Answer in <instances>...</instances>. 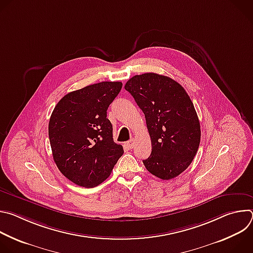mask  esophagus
<instances>
[{"instance_id": "esophagus-1", "label": "esophagus", "mask_w": 253, "mask_h": 253, "mask_svg": "<svg viewBox=\"0 0 253 253\" xmlns=\"http://www.w3.org/2000/svg\"><path fill=\"white\" fill-rule=\"evenodd\" d=\"M135 140L134 139H131L130 141H128V142H126V145H127V147L128 148H130V149H133L134 148V146H135Z\"/></svg>"}]
</instances>
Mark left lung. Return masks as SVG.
I'll list each match as a JSON object with an SVG mask.
<instances>
[{
    "instance_id": "1",
    "label": "left lung",
    "mask_w": 253,
    "mask_h": 253,
    "mask_svg": "<svg viewBox=\"0 0 253 253\" xmlns=\"http://www.w3.org/2000/svg\"><path fill=\"white\" fill-rule=\"evenodd\" d=\"M145 115L152 151L143 160L154 176L169 180L192 162L200 143V123L184 88L155 73L136 75L125 84Z\"/></svg>"
}]
</instances>
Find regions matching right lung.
<instances>
[{"label":"right lung","instance_id":"add662e5","mask_svg":"<svg viewBox=\"0 0 253 253\" xmlns=\"http://www.w3.org/2000/svg\"><path fill=\"white\" fill-rule=\"evenodd\" d=\"M122 89L121 82H101L65 95L49 122L53 158L73 183L92 188L111 174L123 155L113 140L107 110Z\"/></svg>","mask_w":253,"mask_h":253}]
</instances>
